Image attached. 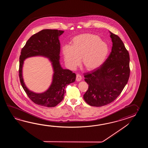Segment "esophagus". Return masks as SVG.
I'll use <instances>...</instances> for the list:
<instances>
[{
  "instance_id": "obj_1",
  "label": "esophagus",
  "mask_w": 148,
  "mask_h": 148,
  "mask_svg": "<svg viewBox=\"0 0 148 148\" xmlns=\"http://www.w3.org/2000/svg\"><path fill=\"white\" fill-rule=\"evenodd\" d=\"M82 77L81 75H80L79 74H77L76 75V81L77 82H80L82 80Z\"/></svg>"
}]
</instances>
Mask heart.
<instances>
[{
	"label": "heart",
	"instance_id": "obj_1",
	"mask_svg": "<svg viewBox=\"0 0 148 148\" xmlns=\"http://www.w3.org/2000/svg\"><path fill=\"white\" fill-rule=\"evenodd\" d=\"M110 52L108 45L97 35L85 33L73 38L71 45L62 48V54L67 66L73 69L80 63L88 71H93L101 66Z\"/></svg>",
	"mask_w": 148,
	"mask_h": 148
}]
</instances>
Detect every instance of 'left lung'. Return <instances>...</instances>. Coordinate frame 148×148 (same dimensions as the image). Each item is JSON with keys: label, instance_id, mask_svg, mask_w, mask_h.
Listing matches in <instances>:
<instances>
[{"label": "left lung", "instance_id": "left-lung-1", "mask_svg": "<svg viewBox=\"0 0 148 148\" xmlns=\"http://www.w3.org/2000/svg\"><path fill=\"white\" fill-rule=\"evenodd\" d=\"M113 46L110 56L97 69L84 75L88 90L85 101L101 107L113 102L122 92L130 77V56L123 41L110 32Z\"/></svg>", "mask_w": 148, "mask_h": 148}]
</instances>
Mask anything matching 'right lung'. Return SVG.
Instances as JSON below:
<instances>
[{
	"label": "right lung",
	"mask_w": 148,
	"mask_h": 148,
	"mask_svg": "<svg viewBox=\"0 0 148 148\" xmlns=\"http://www.w3.org/2000/svg\"><path fill=\"white\" fill-rule=\"evenodd\" d=\"M64 31L58 29H43L32 35L21 50L19 57V77L23 88L35 104L47 107H55L63 100L68 85L75 82V73L63 69L60 65V43L59 37ZM43 56L48 57L54 69L53 82L44 93L38 94L29 91L25 86L22 75L23 61L29 57Z\"/></svg>",
	"instance_id": "right-lung-1"
}]
</instances>
